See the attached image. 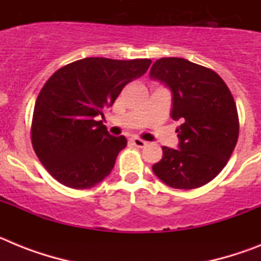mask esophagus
Segmentation results:
<instances>
[{"label": "esophagus", "mask_w": 261, "mask_h": 261, "mask_svg": "<svg viewBox=\"0 0 261 261\" xmlns=\"http://www.w3.org/2000/svg\"><path fill=\"white\" fill-rule=\"evenodd\" d=\"M130 142L137 147L146 146V141H144V140H141V138H138V137H132L130 138Z\"/></svg>", "instance_id": "obj_1"}]
</instances>
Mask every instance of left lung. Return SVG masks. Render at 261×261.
I'll use <instances>...</instances> for the list:
<instances>
[{
  "instance_id": "left-lung-1",
  "label": "left lung",
  "mask_w": 261,
  "mask_h": 261,
  "mask_svg": "<svg viewBox=\"0 0 261 261\" xmlns=\"http://www.w3.org/2000/svg\"><path fill=\"white\" fill-rule=\"evenodd\" d=\"M149 77L171 90V117L180 121L177 149L163 146L153 172L177 190L209 183L238 141V112L229 87L216 71L179 57L156 60Z\"/></svg>"
}]
</instances>
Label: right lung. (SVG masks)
<instances>
[{"label":"right lung","instance_id":"1","mask_svg":"<svg viewBox=\"0 0 261 261\" xmlns=\"http://www.w3.org/2000/svg\"><path fill=\"white\" fill-rule=\"evenodd\" d=\"M150 64L149 59L86 57L50 75L36 99L31 141L56 180L86 190L111 174L126 138L111 136L96 117L103 116L124 86L144 75Z\"/></svg>","mask_w":261,"mask_h":261}]
</instances>
